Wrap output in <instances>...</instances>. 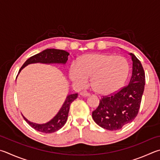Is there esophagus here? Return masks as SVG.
Returning a JSON list of instances; mask_svg holds the SVG:
<instances>
[{"label": "esophagus", "instance_id": "esophagus-1", "mask_svg": "<svg viewBox=\"0 0 160 160\" xmlns=\"http://www.w3.org/2000/svg\"><path fill=\"white\" fill-rule=\"evenodd\" d=\"M80 94L81 96H82V97H89V96L90 95L89 93L87 92H81L80 93Z\"/></svg>", "mask_w": 160, "mask_h": 160}]
</instances>
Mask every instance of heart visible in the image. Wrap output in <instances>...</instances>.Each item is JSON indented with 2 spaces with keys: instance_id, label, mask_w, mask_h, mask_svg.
Returning <instances> with one entry per match:
<instances>
[{
  "instance_id": "b5f03b06",
  "label": "heart",
  "mask_w": 160,
  "mask_h": 160,
  "mask_svg": "<svg viewBox=\"0 0 160 160\" xmlns=\"http://www.w3.org/2000/svg\"><path fill=\"white\" fill-rule=\"evenodd\" d=\"M129 72L127 61L122 57L105 53L83 55L70 68L69 76L78 86L85 85L91 77L93 89L100 94H112L125 82Z\"/></svg>"
}]
</instances>
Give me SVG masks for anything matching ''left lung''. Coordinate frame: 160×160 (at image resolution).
Masks as SVG:
<instances>
[{
    "label": "left lung",
    "instance_id": "8db88e82",
    "mask_svg": "<svg viewBox=\"0 0 160 160\" xmlns=\"http://www.w3.org/2000/svg\"><path fill=\"white\" fill-rule=\"evenodd\" d=\"M133 62L132 75L127 86L101 98L92 112L98 126L110 131L120 129L134 120L140 108L145 86V72L140 61L130 53Z\"/></svg>",
    "mask_w": 160,
    "mask_h": 160
}]
</instances>
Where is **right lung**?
Wrapping results in <instances>:
<instances>
[{"instance_id":"add662e5","label":"right lung","mask_w":160,"mask_h":160,"mask_svg":"<svg viewBox=\"0 0 160 160\" xmlns=\"http://www.w3.org/2000/svg\"><path fill=\"white\" fill-rule=\"evenodd\" d=\"M69 55L68 52L62 50H56V49H47L44 51L37 54L36 55L31 57L29 59L26 61L25 63L19 69V72L22 71V69L24 68L26 66H27L30 63H66L68 60V57ZM78 97V94H72L68 95L66 97L65 102L63 103V106L61 108L59 112L57 113L56 116L51 120L50 122L42 124H38L36 123L31 122L27 119H26L24 116V120L26 122L33 127L34 129H36L38 132L50 133L57 132L61 128H62L63 125L66 124L67 121L69 109L71 103L75 99H76Z\"/></svg>"}]
</instances>
